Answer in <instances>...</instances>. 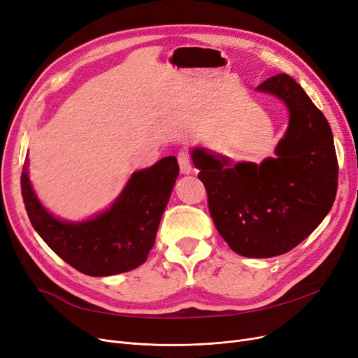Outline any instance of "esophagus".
<instances>
[{
  "instance_id": "34e87169",
  "label": "esophagus",
  "mask_w": 358,
  "mask_h": 358,
  "mask_svg": "<svg viewBox=\"0 0 358 358\" xmlns=\"http://www.w3.org/2000/svg\"><path fill=\"white\" fill-rule=\"evenodd\" d=\"M178 163H179L182 175H189L191 173L192 167H191V157H189L188 151H179Z\"/></svg>"
}]
</instances>
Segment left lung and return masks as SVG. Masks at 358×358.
<instances>
[{
  "mask_svg": "<svg viewBox=\"0 0 358 358\" xmlns=\"http://www.w3.org/2000/svg\"><path fill=\"white\" fill-rule=\"evenodd\" d=\"M289 108V127L275 158L229 164L203 148L191 152L207 191L215 227L245 257H273L296 248L322 224L338 189L330 126L301 85L278 73L257 85Z\"/></svg>",
  "mask_w": 358,
  "mask_h": 358,
  "instance_id": "obj_1",
  "label": "left lung"
}]
</instances>
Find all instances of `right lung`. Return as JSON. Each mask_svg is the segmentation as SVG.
Masks as SVG:
<instances>
[{
    "instance_id": "add662e5",
    "label": "right lung",
    "mask_w": 358,
    "mask_h": 358,
    "mask_svg": "<svg viewBox=\"0 0 358 358\" xmlns=\"http://www.w3.org/2000/svg\"><path fill=\"white\" fill-rule=\"evenodd\" d=\"M178 176V159L162 158L134 171L106 212L77 224L45 210L32 189L27 162L20 187L31 224L48 248L80 273L106 277L127 273L146 261Z\"/></svg>"
}]
</instances>
